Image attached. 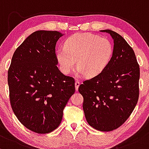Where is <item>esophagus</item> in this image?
Wrapping results in <instances>:
<instances>
[{"label": "esophagus", "mask_w": 149, "mask_h": 149, "mask_svg": "<svg viewBox=\"0 0 149 149\" xmlns=\"http://www.w3.org/2000/svg\"><path fill=\"white\" fill-rule=\"evenodd\" d=\"M79 85H80L79 81H75V89H76V91H77L78 90V88H79Z\"/></svg>", "instance_id": "obj_1"}]
</instances>
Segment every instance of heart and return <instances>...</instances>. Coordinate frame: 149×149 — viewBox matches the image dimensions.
<instances>
[{
  "label": "heart",
  "instance_id": "obj_1",
  "mask_svg": "<svg viewBox=\"0 0 149 149\" xmlns=\"http://www.w3.org/2000/svg\"><path fill=\"white\" fill-rule=\"evenodd\" d=\"M113 46L108 38L89 33H78L65 41L64 48L56 51V59L62 72L69 74L77 65V73L93 77L108 66Z\"/></svg>",
  "mask_w": 149,
  "mask_h": 149
}]
</instances>
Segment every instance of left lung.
I'll use <instances>...</instances> for the list:
<instances>
[{
    "instance_id": "1",
    "label": "left lung",
    "mask_w": 149,
    "mask_h": 149,
    "mask_svg": "<svg viewBox=\"0 0 149 149\" xmlns=\"http://www.w3.org/2000/svg\"><path fill=\"white\" fill-rule=\"evenodd\" d=\"M110 34L114 46L111 61L103 72L79 86L88 125L102 132L116 130L128 119L139 98V66L131 46L118 33Z\"/></svg>"
}]
</instances>
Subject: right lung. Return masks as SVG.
<instances>
[{
  "label": "right lung",
  "mask_w": 149,
  "mask_h": 149,
  "mask_svg": "<svg viewBox=\"0 0 149 149\" xmlns=\"http://www.w3.org/2000/svg\"><path fill=\"white\" fill-rule=\"evenodd\" d=\"M63 34L36 31L15 51L8 72L12 109L19 122L38 134L53 132L75 91L74 80L57 67L56 45Z\"/></svg>",
  "instance_id": "add662e5"
}]
</instances>
